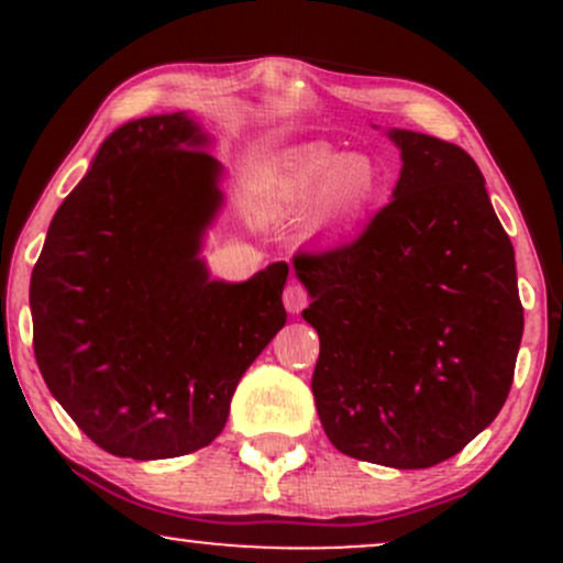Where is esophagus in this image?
I'll use <instances>...</instances> for the list:
<instances>
[{
  "instance_id": "1",
  "label": "esophagus",
  "mask_w": 563,
  "mask_h": 563,
  "mask_svg": "<svg viewBox=\"0 0 563 563\" xmlns=\"http://www.w3.org/2000/svg\"><path fill=\"white\" fill-rule=\"evenodd\" d=\"M283 303H286L288 312L299 314L301 309L307 307V303H309V294H307V288H303L299 280H288L286 290H283Z\"/></svg>"
}]
</instances>
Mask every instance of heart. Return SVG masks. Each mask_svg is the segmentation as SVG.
I'll return each mask as SVG.
<instances>
[{
    "instance_id": "obj_1",
    "label": "heart",
    "mask_w": 563,
    "mask_h": 563,
    "mask_svg": "<svg viewBox=\"0 0 563 563\" xmlns=\"http://www.w3.org/2000/svg\"><path fill=\"white\" fill-rule=\"evenodd\" d=\"M378 190L380 174L373 158L363 153H349L341 158L331 153H312L294 174L290 203L303 209L320 196V228L341 232L371 214Z\"/></svg>"
}]
</instances>
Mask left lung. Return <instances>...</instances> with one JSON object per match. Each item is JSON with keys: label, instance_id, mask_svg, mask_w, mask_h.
Segmentation results:
<instances>
[{"label": "left lung", "instance_id": "8db88e82", "mask_svg": "<svg viewBox=\"0 0 563 563\" xmlns=\"http://www.w3.org/2000/svg\"><path fill=\"white\" fill-rule=\"evenodd\" d=\"M394 198L354 241L296 254L320 335L312 394L335 450L429 468L487 429L514 384L525 309L476 161L397 129Z\"/></svg>", "mask_w": 563, "mask_h": 563}]
</instances>
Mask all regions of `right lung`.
Returning a JSON list of instances; mask_svg holds the SVG:
<instances>
[{
    "instance_id": "right-lung-1",
    "label": "right lung",
    "mask_w": 563,
    "mask_h": 563,
    "mask_svg": "<svg viewBox=\"0 0 563 563\" xmlns=\"http://www.w3.org/2000/svg\"><path fill=\"white\" fill-rule=\"evenodd\" d=\"M183 113L129 121L63 200L31 275L34 354L97 448L156 461L206 448L238 380L286 325L277 262L209 280L200 232L219 161Z\"/></svg>"
}]
</instances>
